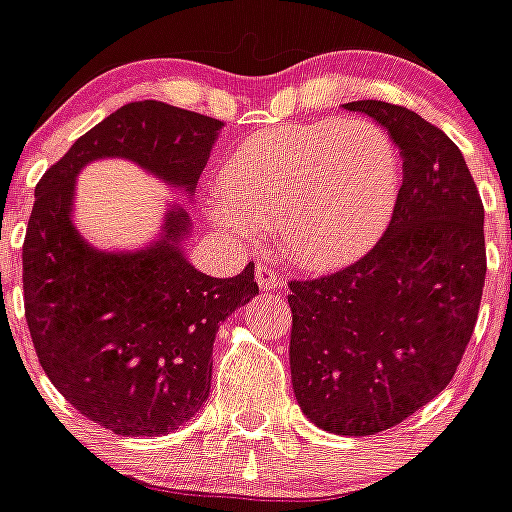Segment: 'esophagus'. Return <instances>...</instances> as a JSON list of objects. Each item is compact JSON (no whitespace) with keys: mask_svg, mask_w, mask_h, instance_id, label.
<instances>
[{"mask_svg":"<svg viewBox=\"0 0 512 512\" xmlns=\"http://www.w3.org/2000/svg\"><path fill=\"white\" fill-rule=\"evenodd\" d=\"M255 277H257V285H260L262 289H275V287L285 285V277H282V272L275 270V267L265 265V262H260V265L255 267Z\"/></svg>","mask_w":512,"mask_h":512,"instance_id":"obj_1","label":"esophagus"}]
</instances>
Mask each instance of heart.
Masks as SVG:
<instances>
[{"label":"heart","instance_id":"b5f03b06","mask_svg":"<svg viewBox=\"0 0 512 512\" xmlns=\"http://www.w3.org/2000/svg\"><path fill=\"white\" fill-rule=\"evenodd\" d=\"M223 198L210 218L237 240L272 225L304 267H337L364 255L391 223L401 190L394 138L369 118H317L255 133L220 170Z\"/></svg>","mask_w":512,"mask_h":512}]
</instances>
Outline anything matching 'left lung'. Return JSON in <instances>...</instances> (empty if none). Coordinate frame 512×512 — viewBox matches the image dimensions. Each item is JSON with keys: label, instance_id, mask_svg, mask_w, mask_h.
<instances>
[{"label": "left lung", "instance_id": "left-lung-1", "mask_svg": "<svg viewBox=\"0 0 512 512\" xmlns=\"http://www.w3.org/2000/svg\"><path fill=\"white\" fill-rule=\"evenodd\" d=\"M344 108L389 131L404 180L389 227L359 262L289 282V369L309 421L371 436L441 394L461 364L483 297V203L441 128L386 101Z\"/></svg>", "mask_w": 512, "mask_h": 512}]
</instances>
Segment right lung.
I'll use <instances>...</instances> for the list:
<instances>
[{"label": "right lung", "instance_id": "add662e5", "mask_svg": "<svg viewBox=\"0 0 512 512\" xmlns=\"http://www.w3.org/2000/svg\"><path fill=\"white\" fill-rule=\"evenodd\" d=\"M223 121L126 103L79 138L36 185L24 237V312L41 369L89 421L118 436H163L208 401L220 322L260 287L255 265L230 280L203 275L183 240L190 215L170 205L156 242L136 252L91 247L74 225L86 163L126 158L195 193Z\"/></svg>", "mask_w": 512, "mask_h": 512}]
</instances>
